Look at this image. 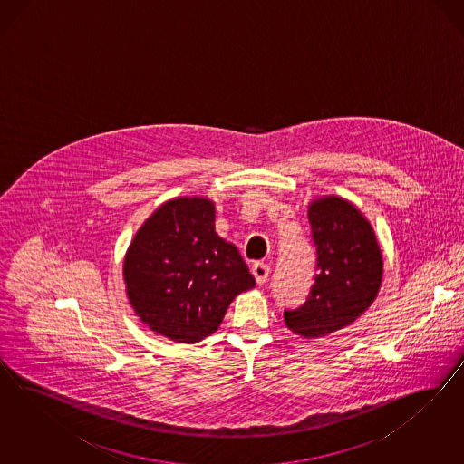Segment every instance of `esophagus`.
Listing matches in <instances>:
<instances>
[{"label":"esophagus","instance_id":"esophagus-1","mask_svg":"<svg viewBox=\"0 0 464 464\" xmlns=\"http://www.w3.org/2000/svg\"><path fill=\"white\" fill-rule=\"evenodd\" d=\"M253 277L258 285H264L268 279V274H270V267L267 264H262V262H256L253 264L252 267Z\"/></svg>","mask_w":464,"mask_h":464}]
</instances>
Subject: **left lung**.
I'll return each instance as SVG.
<instances>
[{
  "instance_id": "obj_1",
  "label": "left lung",
  "mask_w": 464,
  "mask_h": 464,
  "mask_svg": "<svg viewBox=\"0 0 464 464\" xmlns=\"http://www.w3.org/2000/svg\"><path fill=\"white\" fill-rule=\"evenodd\" d=\"M308 219L318 274L306 303L285 309L284 322L295 335L320 338L353 324L374 303L382 255L371 223L342 197L314 198Z\"/></svg>"
}]
</instances>
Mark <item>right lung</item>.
Instances as JSON below:
<instances>
[{"label": "right lung", "instance_id": "obj_1", "mask_svg": "<svg viewBox=\"0 0 464 464\" xmlns=\"http://www.w3.org/2000/svg\"><path fill=\"white\" fill-rule=\"evenodd\" d=\"M208 197L161 204L127 248L124 282L142 324L163 337L196 343L214 334L231 301L255 287L238 248L216 233Z\"/></svg>", "mask_w": 464, "mask_h": 464}]
</instances>
